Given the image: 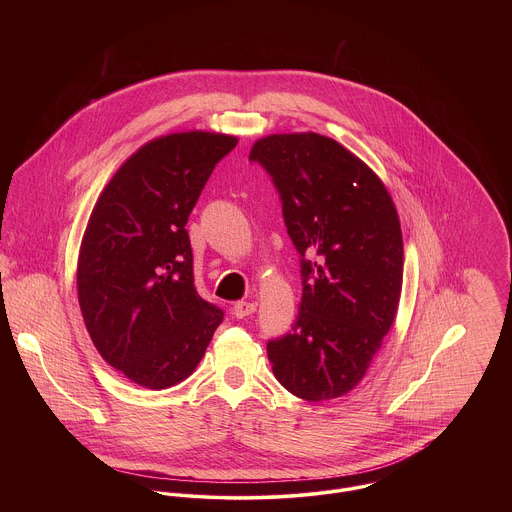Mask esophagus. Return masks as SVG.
<instances>
[{
	"instance_id": "34e87169",
	"label": "esophagus",
	"mask_w": 512,
	"mask_h": 512,
	"mask_svg": "<svg viewBox=\"0 0 512 512\" xmlns=\"http://www.w3.org/2000/svg\"><path fill=\"white\" fill-rule=\"evenodd\" d=\"M254 311H256V303H252V301H238L232 307V313L236 319H244V317L252 315Z\"/></svg>"
}]
</instances>
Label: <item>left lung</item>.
Returning a JSON list of instances; mask_svg holds the SVG:
<instances>
[{"mask_svg": "<svg viewBox=\"0 0 512 512\" xmlns=\"http://www.w3.org/2000/svg\"><path fill=\"white\" fill-rule=\"evenodd\" d=\"M248 159L280 195L303 286L292 331L268 341L272 370L297 398L343 396L396 317L404 246L394 203L359 157L313 132L262 138Z\"/></svg>", "mask_w": 512, "mask_h": 512, "instance_id": "1", "label": "left lung"}]
</instances>
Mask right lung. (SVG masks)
<instances>
[{"label": "right lung", "mask_w": 512, "mask_h": 512, "mask_svg": "<svg viewBox=\"0 0 512 512\" xmlns=\"http://www.w3.org/2000/svg\"><path fill=\"white\" fill-rule=\"evenodd\" d=\"M236 138L185 132L140 147L110 179L88 220L78 303L102 359L151 390L201 363L224 311L195 288L187 220Z\"/></svg>", "instance_id": "add662e5"}]
</instances>
